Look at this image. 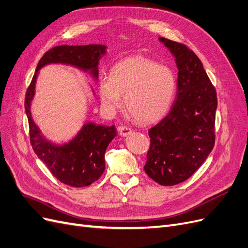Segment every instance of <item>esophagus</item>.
<instances>
[{
    "mask_svg": "<svg viewBox=\"0 0 248 248\" xmlns=\"http://www.w3.org/2000/svg\"><path fill=\"white\" fill-rule=\"evenodd\" d=\"M131 132H132V129L129 128L128 126L123 125V126H120V127H119V133H120V136H121V137H127V136H129V134H130Z\"/></svg>",
    "mask_w": 248,
    "mask_h": 248,
    "instance_id": "obj_1",
    "label": "esophagus"
}]
</instances>
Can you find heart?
Wrapping results in <instances>:
<instances>
[{
    "label": "heart",
    "mask_w": 248,
    "mask_h": 248,
    "mask_svg": "<svg viewBox=\"0 0 248 248\" xmlns=\"http://www.w3.org/2000/svg\"><path fill=\"white\" fill-rule=\"evenodd\" d=\"M102 106L114 110L124 106L140 123H151L169 109L176 92V78L166 66L144 57H134L116 64L109 78L98 84Z\"/></svg>",
    "instance_id": "1"
}]
</instances>
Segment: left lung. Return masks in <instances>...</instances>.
<instances>
[{
	"label": "left lung",
	"mask_w": 248,
	"mask_h": 248,
	"mask_svg": "<svg viewBox=\"0 0 248 248\" xmlns=\"http://www.w3.org/2000/svg\"><path fill=\"white\" fill-rule=\"evenodd\" d=\"M176 58V101L169 114L149 129L146 174L163 186L191 177L215 142L216 90L201 60L185 44L159 38Z\"/></svg>",
	"instance_id": "1"
}]
</instances>
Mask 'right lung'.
I'll list each match as a JSON object with an SVG mask.
<instances>
[{
    "label": "right lung",
    "instance_id": "add662e5",
    "mask_svg": "<svg viewBox=\"0 0 248 248\" xmlns=\"http://www.w3.org/2000/svg\"><path fill=\"white\" fill-rule=\"evenodd\" d=\"M106 46H60L47 50L37 65L25 100L29 121L30 140L38 158L46 164L51 175L60 182L72 187H86L97 181L106 169L104 153L117 132L115 126H101L88 123L82 126L78 136L68 144L58 146L44 139L31 116V101L35 94L37 74L43 66L62 63L76 66L98 78V63L106 54Z\"/></svg>",
    "mask_w": 248,
    "mask_h": 248
}]
</instances>
